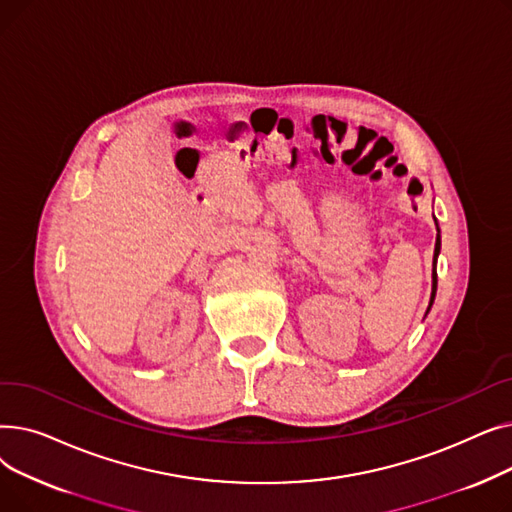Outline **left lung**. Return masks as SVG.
<instances>
[{"instance_id": "8db88e82", "label": "left lung", "mask_w": 512, "mask_h": 512, "mask_svg": "<svg viewBox=\"0 0 512 512\" xmlns=\"http://www.w3.org/2000/svg\"><path fill=\"white\" fill-rule=\"evenodd\" d=\"M434 220H436V218H434ZM436 226H438V222H436ZM440 249H442V240H440V228H438V236H436V249H434V270H432V299H429V307H427L425 315L429 313V309H432V305H434V299H436V290H438V274H436V261H438Z\"/></svg>"}]
</instances>
